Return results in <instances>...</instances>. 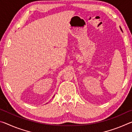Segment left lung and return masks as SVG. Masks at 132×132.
<instances>
[{
  "instance_id": "1",
  "label": "left lung",
  "mask_w": 132,
  "mask_h": 132,
  "mask_svg": "<svg viewBox=\"0 0 132 132\" xmlns=\"http://www.w3.org/2000/svg\"><path fill=\"white\" fill-rule=\"evenodd\" d=\"M121 30H122V29H121Z\"/></svg>"
}]
</instances>
